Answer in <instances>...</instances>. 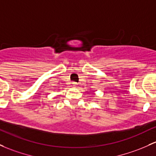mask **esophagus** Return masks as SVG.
Masks as SVG:
<instances>
[{
    "mask_svg": "<svg viewBox=\"0 0 156 156\" xmlns=\"http://www.w3.org/2000/svg\"><path fill=\"white\" fill-rule=\"evenodd\" d=\"M73 86H74V87H76L77 86V83H76V82H73Z\"/></svg>",
    "mask_w": 156,
    "mask_h": 156,
    "instance_id": "34e87169",
    "label": "esophagus"
}]
</instances>
